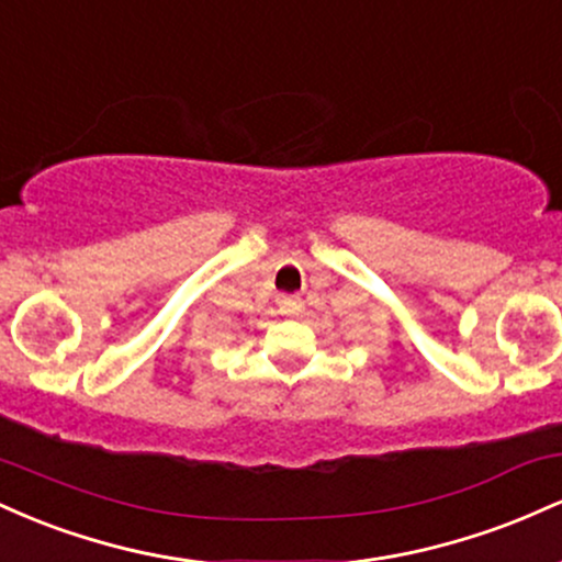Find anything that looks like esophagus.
Here are the masks:
<instances>
[{
  "label": "esophagus",
  "instance_id": "34e87169",
  "mask_svg": "<svg viewBox=\"0 0 562 562\" xmlns=\"http://www.w3.org/2000/svg\"><path fill=\"white\" fill-rule=\"evenodd\" d=\"M303 308V301L299 295H285V299H280V312L285 314V317H295Z\"/></svg>",
  "mask_w": 562,
  "mask_h": 562
}]
</instances>
